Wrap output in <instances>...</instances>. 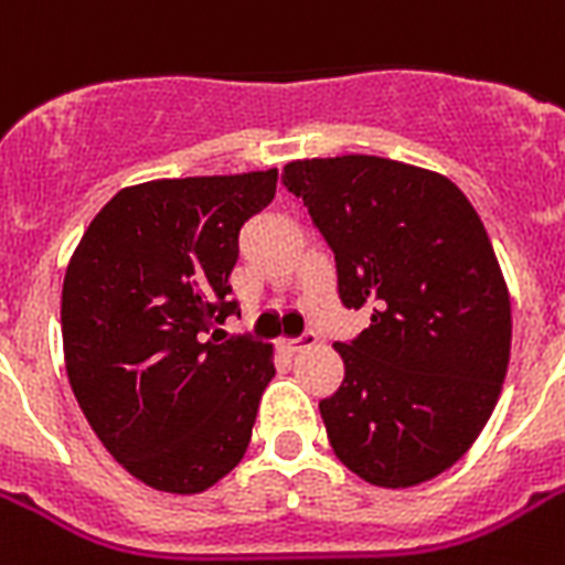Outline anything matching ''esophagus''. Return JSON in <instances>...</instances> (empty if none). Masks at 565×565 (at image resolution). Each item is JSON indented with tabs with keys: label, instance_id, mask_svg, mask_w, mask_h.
<instances>
[{
	"label": "esophagus",
	"instance_id": "1",
	"mask_svg": "<svg viewBox=\"0 0 565 565\" xmlns=\"http://www.w3.org/2000/svg\"><path fill=\"white\" fill-rule=\"evenodd\" d=\"M317 343V334H301V337H284V340H278V349L287 354H299L305 352V349H310V345Z\"/></svg>",
	"mask_w": 565,
	"mask_h": 565
}]
</instances>
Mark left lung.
<instances>
[{
  "mask_svg": "<svg viewBox=\"0 0 565 565\" xmlns=\"http://www.w3.org/2000/svg\"><path fill=\"white\" fill-rule=\"evenodd\" d=\"M334 252L345 308H372L345 377L319 402L340 463L386 490L437 478L472 448L508 375L510 292L481 216L434 170L377 154L284 167Z\"/></svg>",
  "mask_w": 565,
  "mask_h": 565,
  "instance_id": "8db88e82",
  "label": "left lung"
}]
</instances>
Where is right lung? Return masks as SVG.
<instances>
[{
  "instance_id": "add662e5",
  "label": "right lung",
  "mask_w": 565,
  "mask_h": 565,
  "mask_svg": "<svg viewBox=\"0 0 565 565\" xmlns=\"http://www.w3.org/2000/svg\"><path fill=\"white\" fill-rule=\"evenodd\" d=\"M278 170L122 188L78 239L61 292L75 402L128 475L172 495L211 490L243 460L275 375L273 345L207 337L237 310V234Z\"/></svg>"
}]
</instances>
